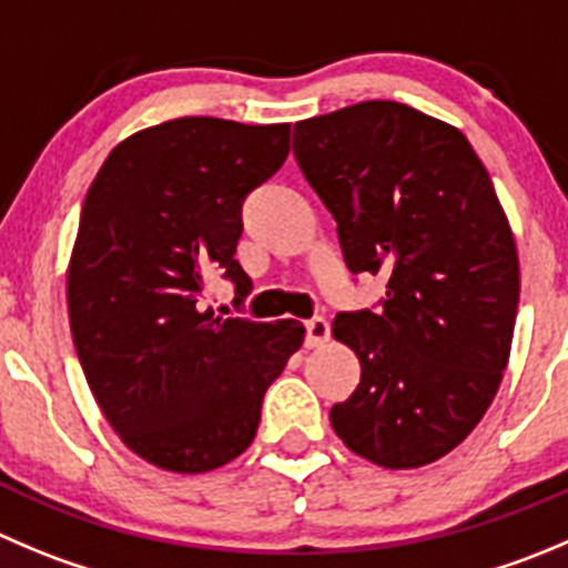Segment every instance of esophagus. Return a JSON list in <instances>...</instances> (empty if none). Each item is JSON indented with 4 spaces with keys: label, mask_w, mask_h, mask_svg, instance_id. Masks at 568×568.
Segmentation results:
<instances>
[{
    "label": "esophagus",
    "mask_w": 568,
    "mask_h": 568,
    "mask_svg": "<svg viewBox=\"0 0 568 568\" xmlns=\"http://www.w3.org/2000/svg\"><path fill=\"white\" fill-rule=\"evenodd\" d=\"M328 334H332V328H328V323L323 317L306 321V345L310 348H321L323 343H328Z\"/></svg>",
    "instance_id": "obj_1"
}]
</instances>
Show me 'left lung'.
Wrapping results in <instances>:
<instances>
[{
  "instance_id": "1",
  "label": "left lung",
  "mask_w": 568,
  "mask_h": 568,
  "mask_svg": "<svg viewBox=\"0 0 568 568\" xmlns=\"http://www.w3.org/2000/svg\"><path fill=\"white\" fill-rule=\"evenodd\" d=\"M293 150L351 273L387 275L379 312L334 317L362 365L334 432L382 468L440 460L494 402L516 326V240L488 170L455 125L390 100L295 122Z\"/></svg>"
}]
</instances>
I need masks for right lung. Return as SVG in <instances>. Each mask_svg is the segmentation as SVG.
<instances>
[{
	"label": "right lung",
	"mask_w": 568,
	"mask_h": 568,
	"mask_svg": "<svg viewBox=\"0 0 568 568\" xmlns=\"http://www.w3.org/2000/svg\"><path fill=\"white\" fill-rule=\"evenodd\" d=\"M287 153L290 125L170 119L119 142L83 200L67 270L74 348L113 432L164 471L240 457L304 343L298 321L200 310L214 270L251 290L234 258L242 200Z\"/></svg>",
	"instance_id": "add662e5"
}]
</instances>
